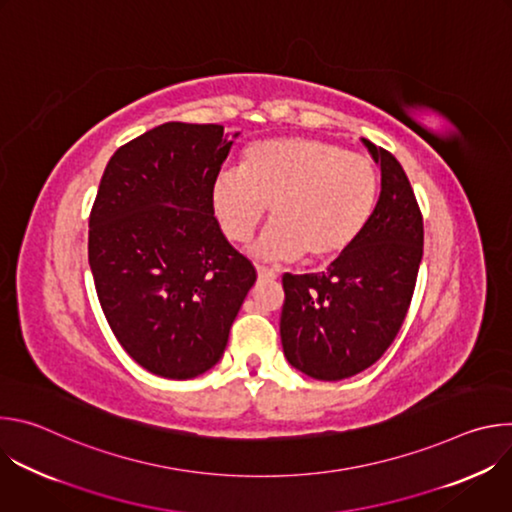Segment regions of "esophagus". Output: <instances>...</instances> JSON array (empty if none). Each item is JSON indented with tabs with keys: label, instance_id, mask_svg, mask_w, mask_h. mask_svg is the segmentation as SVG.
Masks as SVG:
<instances>
[{
	"label": "esophagus",
	"instance_id": "esophagus-1",
	"mask_svg": "<svg viewBox=\"0 0 512 512\" xmlns=\"http://www.w3.org/2000/svg\"><path fill=\"white\" fill-rule=\"evenodd\" d=\"M257 277H259V279H277V273H275L273 269H267V267L257 265Z\"/></svg>",
	"mask_w": 512,
	"mask_h": 512
}]
</instances>
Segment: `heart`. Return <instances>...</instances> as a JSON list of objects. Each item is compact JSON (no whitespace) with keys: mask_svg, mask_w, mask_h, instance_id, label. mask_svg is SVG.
<instances>
[{"mask_svg":"<svg viewBox=\"0 0 512 512\" xmlns=\"http://www.w3.org/2000/svg\"><path fill=\"white\" fill-rule=\"evenodd\" d=\"M379 198L375 164L310 137L259 141L241 170L218 172L212 212L233 241L251 235L269 204L275 221L249 245L261 261H312L344 253L369 225Z\"/></svg>","mask_w":512,"mask_h":512,"instance_id":"heart-1","label":"heart"}]
</instances>
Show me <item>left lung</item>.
I'll return each instance as SVG.
<instances>
[{
  "mask_svg": "<svg viewBox=\"0 0 512 512\" xmlns=\"http://www.w3.org/2000/svg\"><path fill=\"white\" fill-rule=\"evenodd\" d=\"M381 168L369 225L326 271L283 275L281 344L291 367L318 381L348 379L395 340L423 255V218L395 156L362 139Z\"/></svg>",
  "mask_w": 512,
  "mask_h": 512,
  "instance_id": "8db88e82",
  "label": "left lung"
}]
</instances>
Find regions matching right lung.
I'll return each mask as SVG.
<instances>
[{"instance_id":"add662e5","label":"right lung","mask_w":512,"mask_h":512,"mask_svg":"<svg viewBox=\"0 0 512 512\" xmlns=\"http://www.w3.org/2000/svg\"><path fill=\"white\" fill-rule=\"evenodd\" d=\"M231 145L223 125L170 121L121 145L99 184L89 218L97 296L125 352L158 377L212 369L257 279L210 202Z\"/></svg>"}]
</instances>
